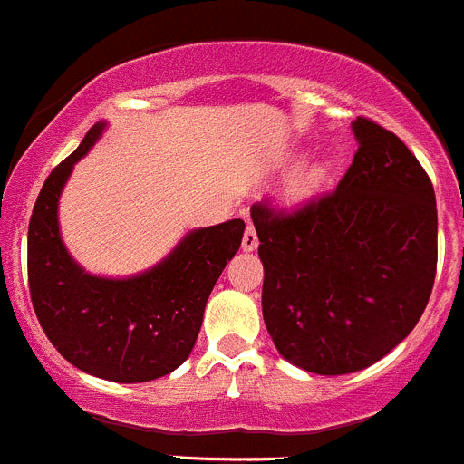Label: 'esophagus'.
<instances>
[{
    "label": "esophagus",
    "mask_w": 464,
    "mask_h": 464,
    "mask_svg": "<svg viewBox=\"0 0 464 464\" xmlns=\"http://www.w3.org/2000/svg\"><path fill=\"white\" fill-rule=\"evenodd\" d=\"M257 246H259L257 232H255L253 225L248 223V227H246V232H244V241H241V248H244L246 253H250V250H255Z\"/></svg>",
    "instance_id": "obj_1"
}]
</instances>
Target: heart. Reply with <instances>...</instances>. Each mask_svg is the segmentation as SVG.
<instances>
[{
  "label": "heart",
  "mask_w": 464,
  "mask_h": 464,
  "mask_svg": "<svg viewBox=\"0 0 464 464\" xmlns=\"http://www.w3.org/2000/svg\"><path fill=\"white\" fill-rule=\"evenodd\" d=\"M314 182H316V173H314V170H310V173H303L301 178H298L294 184H291V196H303V193H305L307 188H310Z\"/></svg>",
  "instance_id": "heart-1"
}]
</instances>
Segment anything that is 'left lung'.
I'll list each match as a JSON object with an SVG mask.
<instances>
[{"label":"left lung","mask_w":464,"mask_h":464,"mask_svg":"<svg viewBox=\"0 0 464 464\" xmlns=\"http://www.w3.org/2000/svg\"><path fill=\"white\" fill-rule=\"evenodd\" d=\"M337 188L301 209H250L264 264L262 314L280 355L319 376L372 367L428 305L438 266L433 184L403 140L357 118Z\"/></svg>","instance_id":"obj_1"}]
</instances>
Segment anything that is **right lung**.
Wrapping results in <instances>:
<instances>
[{"label": "right lung", "mask_w": 464, "mask_h": 464, "mask_svg": "<svg viewBox=\"0 0 464 464\" xmlns=\"http://www.w3.org/2000/svg\"><path fill=\"white\" fill-rule=\"evenodd\" d=\"M97 122L43 184L29 220V291L47 339L83 373L113 382L169 376L193 351L207 298L244 239L241 218L191 229L159 264L131 277L92 276L65 248L59 198Z\"/></svg>", "instance_id": "1"}]
</instances>
